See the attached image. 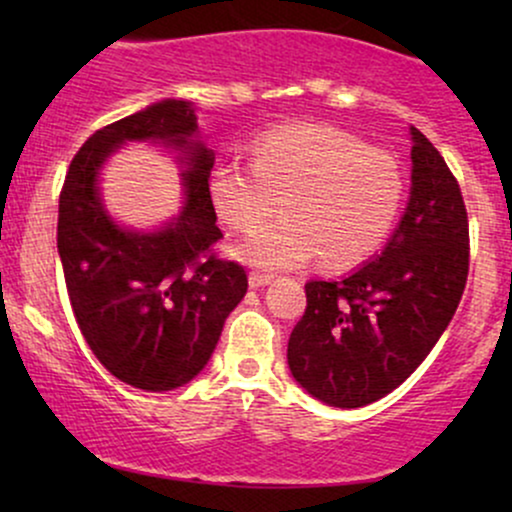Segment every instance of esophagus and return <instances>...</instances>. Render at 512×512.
<instances>
[{"label": "esophagus", "instance_id": "1", "mask_svg": "<svg viewBox=\"0 0 512 512\" xmlns=\"http://www.w3.org/2000/svg\"><path fill=\"white\" fill-rule=\"evenodd\" d=\"M272 279H274V274H264V272H250V276H248L252 289H260V286H267Z\"/></svg>", "mask_w": 512, "mask_h": 512}]
</instances>
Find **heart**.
<instances>
[{
	"instance_id": "obj_1",
	"label": "heart",
	"mask_w": 512,
	"mask_h": 512,
	"mask_svg": "<svg viewBox=\"0 0 512 512\" xmlns=\"http://www.w3.org/2000/svg\"><path fill=\"white\" fill-rule=\"evenodd\" d=\"M207 195L226 226H255L236 248L260 269H293L320 255L327 269H351L383 248L402 207L395 158L330 125H281L250 142V166L223 161Z\"/></svg>"
}]
</instances>
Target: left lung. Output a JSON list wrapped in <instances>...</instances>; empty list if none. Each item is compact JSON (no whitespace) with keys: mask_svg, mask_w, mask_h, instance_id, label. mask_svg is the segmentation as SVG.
Here are the masks:
<instances>
[{"mask_svg":"<svg viewBox=\"0 0 512 512\" xmlns=\"http://www.w3.org/2000/svg\"><path fill=\"white\" fill-rule=\"evenodd\" d=\"M411 132L409 204L380 255L339 281H308L289 339V368L330 407L378 402L421 366L460 305L469 221L455 175Z\"/></svg>","mask_w":512,"mask_h":512,"instance_id":"1","label":"left lung"}]
</instances>
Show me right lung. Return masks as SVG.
<instances>
[{"label":"right lung","instance_id":"obj_1","mask_svg":"<svg viewBox=\"0 0 512 512\" xmlns=\"http://www.w3.org/2000/svg\"><path fill=\"white\" fill-rule=\"evenodd\" d=\"M127 141L181 154L186 204L158 232L122 229L102 207L100 168ZM211 168L214 151L197 139L195 105L166 98L93 132L64 178L57 250L76 325L98 361L139 390L190 383L248 291L245 269L211 250L223 238L207 195Z\"/></svg>","mask_w":512,"mask_h":512}]
</instances>
